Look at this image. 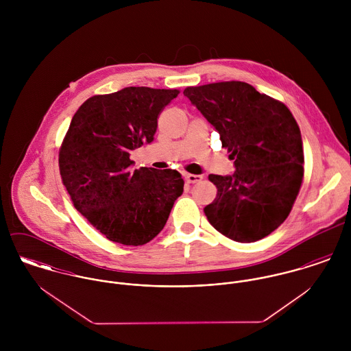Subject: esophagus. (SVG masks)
I'll use <instances>...</instances> for the list:
<instances>
[{"label": "esophagus", "instance_id": "1", "mask_svg": "<svg viewBox=\"0 0 351 351\" xmlns=\"http://www.w3.org/2000/svg\"><path fill=\"white\" fill-rule=\"evenodd\" d=\"M201 180H202V177L197 176V174H185V181L188 184H196V182H199Z\"/></svg>", "mask_w": 351, "mask_h": 351}]
</instances>
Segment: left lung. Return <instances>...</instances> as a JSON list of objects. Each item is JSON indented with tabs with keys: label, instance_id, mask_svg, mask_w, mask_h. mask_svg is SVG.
Wrapping results in <instances>:
<instances>
[{
	"label": "left lung",
	"instance_id": "left-lung-1",
	"mask_svg": "<svg viewBox=\"0 0 351 351\" xmlns=\"http://www.w3.org/2000/svg\"><path fill=\"white\" fill-rule=\"evenodd\" d=\"M184 95L216 128L237 167L232 176L209 174L217 188L204 208L224 237L256 242L289 216L304 178L300 128L288 106L246 82L188 86Z\"/></svg>",
	"mask_w": 351,
	"mask_h": 351
}]
</instances>
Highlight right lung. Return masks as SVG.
Segmentation results:
<instances>
[{"label":"right lung","instance_id":"1","mask_svg":"<svg viewBox=\"0 0 351 351\" xmlns=\"http://www.w3.org/2000/svg\"><path fill=\"white\" fill-rule=\"evenodd\" d=\"M178 89L124 88L85 101L59 149V173L75 209L101 234L143 246L165 227L182 192L177 170L134 169L130 152L151 143Z\"/></svg>","mask_w":351,"mask_h":351}]
</instances>
